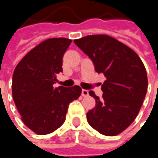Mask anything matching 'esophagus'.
<instances>
[{"label":"esophagus","mask_w":158,"mask_h":158,"mask_svg":"<svg viewBox=\"0 0 158 158\" xmlns=\"http://www.w3.org/2000/svg\"><path fill=\"white\" fill-rule=\"evenodd\" d=\"M81 95H82V96H87V95H89V91L83 89V90L81 91Z\"/></svg>","instance_id":"1"}]
</instances>
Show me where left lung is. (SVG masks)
I'll list each match as a JSON object with an SVG mask.
<instances>
[{
    "mask_svg": "<svg viewBox=\"0 0 158 158\" xmlns=\"http://www.w3.org/2000/svg\"><path fill=\"white\" fill-rule=\"evenodd\" d=\"M74 42L106 77L102 99L89 92L96 105L87 112V121L100 134L116 136L133 123L143 103L148 88L144 64L133 49L109 35H87Z\"/></svg>",
    "mask_w": 158,
    "mask_h": 158,
    "instance_id": "obj_1",
    "label": "left lung"
}]
</instances>
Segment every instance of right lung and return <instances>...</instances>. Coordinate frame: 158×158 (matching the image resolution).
I'll list each match as a JSON object with an SVG mask.
<instances>
[{
	"instance_id": "1",
	"label": "right lung",
	"mask_w": 158,
	"mask_h": 158,
	"mask_svg": "<svg viewBox=\"0 0 158 158\" xmlns=\"http://www.w3.org/2000/svg\"><path fill=\"white\" fill-rule=\"evenodd\" d=\"M71 40L50 38L29 51L15 68L12 94L25 126L38 135H47L65 121L69 104L80 97L81 88L53 85L63 72V56Z\"/></svg>"
}]
</instances>
